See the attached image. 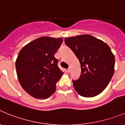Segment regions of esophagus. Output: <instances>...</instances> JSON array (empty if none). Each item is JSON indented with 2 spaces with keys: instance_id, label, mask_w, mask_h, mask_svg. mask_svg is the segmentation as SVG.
<instances>
[{
  "instance_id": "34e87169",
  "label": "esophagus",
  "mask_w": 125,
  "mask_h": 125,
  "mask_svg": "<svg viewBox=\"0 0 125 125\" xmlns=\"http://www.w3.org/2000/svg\"><path fill=\"white\" fill-rule=\"evenodd\" d=\"M67 72H68V73L71 72V68H68V69H67Z\"/></svg>"
}]
</instances>
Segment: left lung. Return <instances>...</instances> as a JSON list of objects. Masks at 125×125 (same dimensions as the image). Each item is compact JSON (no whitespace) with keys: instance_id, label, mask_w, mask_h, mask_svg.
<instances>
[{"instance_id":"obj_1","label":"left lung","mask_w":125,"mask_h":125,"mask_svg":"<svg viewBox=\"0 0 125 125\" xmlns=\"http://www.w3.org/2000/svg\"><path fill=\"white\" fill-rule=\"evenodd\" d=\"M64 41L80 62V77L73 81L75 90L86 98L98 95L106 88L115 72V59L110 47L88 34L66 37Z\"/></svg>"}]
</instances>
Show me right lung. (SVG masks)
Returning <instances> with one entry per match:
<instances>
[{"mask_svg": "<svg viewBox=\"0 0 125 125\" xmlns=\"http://www.w3.org/2000/svg\"><path fill=\"white\" fill-rule=\"evenodd\" d=\"M62 39L41 37L20 51L15 61L17 78L27 93L35 98L47 99L56 91V84L64 73L54 57Z\"/></svg>", "mask_w": 125, "mask_h": 125, "instance_id": "obj_1", "label": "right lung"}]
</instances>
